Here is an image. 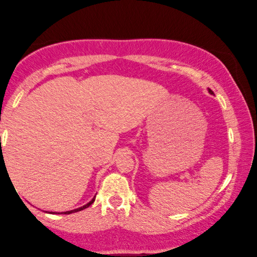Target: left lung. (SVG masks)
Returning a JSON list of instances; mask_svg holds the SVG:
<instances>
[{
    "mask_svg": "<svg viewBox=\"0 0 257 257\" xmlns=\"http://www.w3.org/2000/svg\"><path fill=\"white\" fill-rule=\"evenodd\" d=\"M209 92H212V91H209Z\"/></svg>",
    "mask_w": 257,
    "mask_h": 257,
    "instance_id": "1",
    "label": "left lung"
}]
</instances>
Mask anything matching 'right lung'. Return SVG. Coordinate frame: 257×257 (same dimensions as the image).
<instances>
[{
    "mask_svg": "<svg viewBox=\"0 0 257 257\" xmlns=\"http://www.w3.org/2000/svg\"><path fill=\"white\" fill-rule=\"evenodd\" d=\"M94 200H95V198H93V199H92V200L90 201V203H89V204L84 205V206H83V207H79V208H77V209H74V211H68V212H64V214H70V213H75V212L82 211V209H84V208H87V207H89V206H90V205H92V204H93V201H94Z\"/></svg>",
    "mask_w": 257,
    "mask_h": 257,
    "instance_id": "1",
    "label": "right lung"
}]
</instances>
